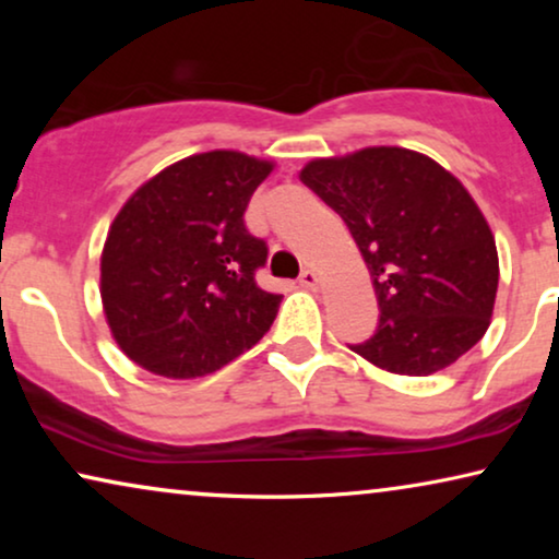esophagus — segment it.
Returning a JSON list of instances; mask_svg holds the SVG:
<instances>
[{
  "instance_id": "34e87169",
  "label": "esophagus",
  "mask_w": 559,
  "mask_h": 559,
  "mask_svg": "<svg viewBox=\"0 0 559 559\" xmlns=\"http://www.w3.org/2000/svg\"><path fill=\"white\" fill-rule=\"evenodd\" d=\"M300 285H302L305 289H318V285H320V274H318L316 270H305V272L300 274Z\"/></svg>"
}]
</instances>
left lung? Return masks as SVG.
I'll list each match as a JSON object with an SVG mask.
<instances>
[{"instance_id":"left-lung-1","label":"left lung","mask_w":559,"mask_h":559,"mask_svg":"<svg viewBox=\"0 0 559 559\" xmlns=\"http://www.w3.org/2000/svg\"><path fill=\"white\" fill-rule=\"evenodd\" d=\"M300 180L346 221L369 266L379 328L350 350L379 369L430 377L484 338L499 254L463 182L404 147L320 157Z\"/></svg>"}]
</instances>
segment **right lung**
Wrapping results in <instances>:
<instances>
[{
  "instance_id": "obj_1",
  "label": "right lung",
  "mask_w": 559,
  "mask_h": 559,
  "mask_svg": "<svg viewBox=\"0 0 559 559\" xmlns=\"http://www.w3.org/2000/svg\"><path fill=\"white\" fill-rule=\"evenodd\" d=\"M272 167L234 150L201 152L121 205L102 251V302L136 366L205 377L270 331L282 295L257 285L266 243L249 234L243 211Z\"/></svg>"
}]
</instances>
